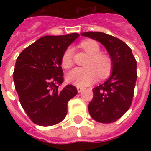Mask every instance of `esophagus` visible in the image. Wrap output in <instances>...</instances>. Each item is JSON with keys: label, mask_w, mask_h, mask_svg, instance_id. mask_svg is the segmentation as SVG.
<instances>
[{"label": "esophagus", "mask_w": 151, "mask_h": 151, "mask_svg": "<svg viewBox=\"0 0 151 151\" xmlns=\"http://www.w3.org/2000/svg\"><path fill=\"white\" fill-rule=\"evenodd\" d=\"M77 89H78V92H81L83 90H84V88H81V87H78V88H77Z\"/></svg>", "instance_id": "34e87169"}]
</instances>
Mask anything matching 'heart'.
I'll return each instance as SVG.
<instances>
[{
	"label": "heart",
	"instance_id": "1",
	"mask_svg": "<svg viewBox=\"0 0 151 151\" xmlns=\"http://www.w3.org/2000/svg\"><path fill=\"white\" fill-rule=\"evenodd\" d=\"M81 48L90 56L85 63L86 67H76L69 72L67 81L78 87H85L96 81L97 74L99 78H106L112 70V62L106 55L101 54L96 41L87 40L81 44ZM62 65L64 68H70L73 65V51L68 48L62 56Z\"/></svg>",
	"mask_w": 151,
	"mask_h": 151
}]
</instances>
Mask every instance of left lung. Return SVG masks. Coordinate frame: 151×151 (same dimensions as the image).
Returning <instances> with one entry per match:
<instances>
[{"instance_id":"obj_1","label":"left lung","mask_w":151,"mask_h":151,"mask_svg":"<svg viewBox=\"0 0 151 151\" xmlns=\"http://www.w3.org/2000/svg\"><path fill=\"white\" fill-rule=\"evenodd\" d=\"M82 36L104 45L112 62V73L102 85L93 88L88 104L91 117L100 123H112L123 116L132 102L137 79L136 60L131 48L122 40L102 32H85Z\"/></svg>"}]
</instances>
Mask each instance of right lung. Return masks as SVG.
<instances>
[{"mask_svg": "<svg viewBox=\"0 0 151 151\" xmlns=\"http://www.w3.org/2000/svg\"><path fill=\"white\" fill-rule=\"evenodd\" d=\"M78 34L45 36L25 48L16 59L13 79L19 102L32 122L54 125L65 118L67 103L78 94L75 86L63 82L62 56Z\"/></svg>", "mask_w": 151, "mask_h": 151, "instance_id": "obj_1", "label": "right lung"}]
</instances>
